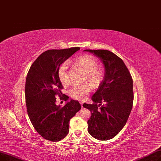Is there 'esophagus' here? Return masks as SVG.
<instances>
[{
  "mask_svg": "<svg viewBox=\"0 0 161 161\" xmlns=\"http://www.w3.org/2000/svg\"><path fill=\"white\" fill-rule=\"evenodd\" d=\"M80 105H81L82 108H83V102H80Z\"/></svg>",
  "mask_w": 161,
  "mask_h": 161,
  "instance_id": "1",
  "label": "esophagus"
}]
</instances>
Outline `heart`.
<instances>
[{"label":"heart","instance_id":"heart-1","mask_svg":"<svg viewBox=\"0 0 161 161\" xmlns=\"http://www.w3.org/2000/svg\"><path fill=\"white\" fill-rule=\"evenodd\" d=\"M73 66L85 74V82H87L94 88H97L102 84L104 77V71L98 66L97 60L92 56L85 54L75 59L73 62ZM58 78L64 85L67 86L70 82L69 78L68 65L66 63L61 65L58 71ZM92 91L89 85L74 86L69 90V94L71 97L84 100L86 99Z\"/></svg>","mask_w":161,"mask_h":161}]
</instances>
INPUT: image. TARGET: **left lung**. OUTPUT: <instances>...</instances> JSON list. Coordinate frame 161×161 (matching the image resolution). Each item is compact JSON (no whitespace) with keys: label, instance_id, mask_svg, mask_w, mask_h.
Returning <instances> with one entry per match:
<instances>
[{"label":"left lung","instance_id":"obj_1","mask_svg":"<svg viewBox=\"0 0 161 161\" xmlns=\"http://www.w3.org/2000/svg\"><path fill=\"white\" fill-rule=\"evenodd\" d=\"M85 51L100 58L105 67L103 80L92 97L94 103L83 104L91 112L88 131L97 140H108L123 128L132 111V78L123 61L114 53L107 50Z\"/></svg>","mask_w":161,"mask_h":161}]
</instances>
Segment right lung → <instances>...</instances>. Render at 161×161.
I'll return each mask as SVG.
<instances>
[{"mask_svg":"<svg viewBox=\"0 0 161 161\" xmlns=\"http://www.w3.org/2000/svg\"><path fill=\"white\" fill-rule=\"evenodd\" d=\"M80 50L73 47L45 51L37 58L28 71L25 81V103L28 116L36 130L44 139L58 142L69 133V121L81 108L78 101L71 99L61 108L56 97L66 102L64 88L58 78L59 66Z\"/></svg>","mask_w":161,"mask_h":161,"instance_id":"add662e5","label":"right lung"}]
</instances>
